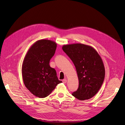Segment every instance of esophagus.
I'll list each match as a JSON object with an SVG mask.
<instances>
[{
	"mask_svg": "<svg viewBox=\"0 0 125 125\" xmlns=\"http://www.w3.org/2000/svg\"><path fill=\"white\" fill-rule=\"evenodd\" d=\"M67 81V80H66V79H63V80H62V82H63V83H66Z\"/></svg>",
	"mask_w": 125,
	"mask_h": 125,
	"instance_id": "34e87169",
	"label": "esophagus"
}]
</instances>
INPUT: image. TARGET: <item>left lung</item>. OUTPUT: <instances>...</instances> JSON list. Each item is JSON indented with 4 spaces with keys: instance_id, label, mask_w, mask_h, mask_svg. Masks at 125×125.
Masks as SVG:
<instances>
[{
    "instance_id": "1",
    "label": "left lung",
    "mask_w": 125,
    "mask_h": 125,
    "mask_svg": "<svg viewBox=\"0 0 125 125\" xmlns=\"http://www.w3.org/2000/svg\"><path fill=\"white\" fill-rule=\"evenodd\" d=\"M62 48L73 61L78 77V89L72 95L79 100L91 99L99 91L104 80L101 57L93 47L84 44L65 45Z\"/></svg>"
}]
</instances>
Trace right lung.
Listing matches in <instances>:
<instances>
[{
	"label": "right lung",
	"mask_w": 125,
	"mask_h": 125,
	"mask_svg": "<svg viewBox=\"0 0 125 125\" xmlns=\"http://www.w3.org/2000/svg\"><path fill=\"white\" fill-rule=\"evenodd\" d=\"M57 44L48 40L36 41L26 54L22 66L23 80L26 88L40 98L47 96L56 85L62 83L50 61L55 54Z\"/></svg>",
	"instance_id": "1"
}]
</instances>
